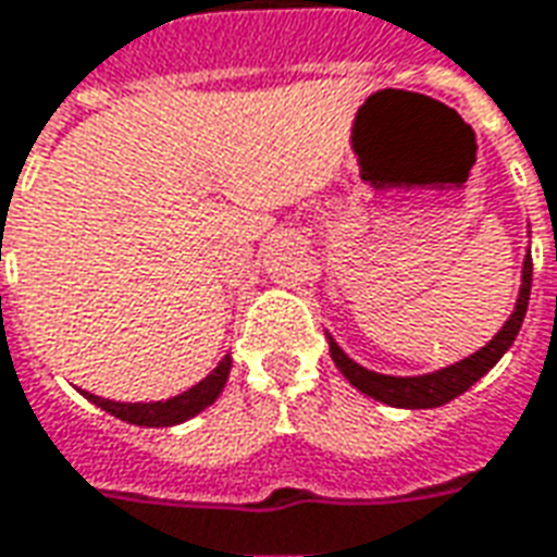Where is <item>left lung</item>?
I'll return each instance as SVG.
<instances>
[{
	"label": "left lung",
	"mask_w": 557,
	"mask_h": 557,
	"mask_svg": "<svg viewBox=\"0 0 557 557\" xmlns=\"http://www.w3.org/2000/svg\"><path fill=\"white\" fill-rule=\"evenodd\" d=\"M531 267H534V263H531V251H528V258H524L522 267V287H519L516 311H512L510 321L500 326L498 335L488 342L486 348H480L476 354H471L468 360L456 362V366H447V369H441V372L420 374V377H393V374H377L357 366V362L350 360L348 354L330 338L333 362L338 366V372L345 374L360 393L377 398V401H384V405H393V408H441V405H447L449 398L461 396L468 386H474L476 381L507 354V348H510L512 342H516L519 326H522L524 321V311H528V297H531Z\"/></svg>",
	"instance_id": "left-lung-1"
}]
</instances>
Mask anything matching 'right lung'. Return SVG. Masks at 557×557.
<instances>
[{
	"instance_id": "right-lung-1",
	"label": "right lung",
	"mask_w": 557,
	"mask_h": 557,
	"mask_svg": "<svg viewBox=\"0 0 557 557\" xmlns=\"http://www.w3.org/2000/svg\"><path fill=\"white\" fill-rule=\"evenodd\" d=\"M227 374H231V357H224L212 374H207L200 384H195L191 389H185L180 396L168 398V401H110V398H98L92 393H83V396L89 398L92 405H98L101 411L113 413V417H120L125 423L134 425H176L183 423V420H191L195 413H200L203 408H209L219 393L227 384Z\"/></svg>"
}]
</instances>
